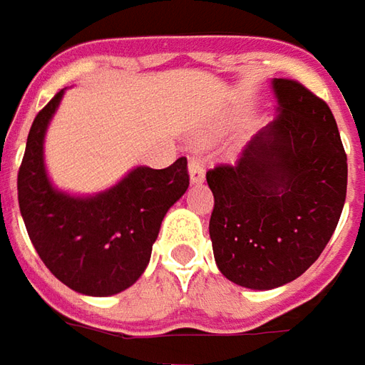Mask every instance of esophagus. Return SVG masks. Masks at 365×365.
Returning <instances> with one entry per match:
<instances>
[{
    "mask_svg": "<svg viewBox=\"0 0 365 365\" xmlns=\"http://www.w3.org/2000/svg\"><path fill=\"white\" fill-rule=\"evenodd\" d=\"M188 175H190V182H195V185L202 182L206 170H204V165L200 159H195V157H192V159L188 161Z\"/></svg>",
    "mask_w": 365,
    "mask_h": 365,
    "instance_id": "esophagus-1",
    "label": "esophagus"
}]
</instances>
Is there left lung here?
<instances>
[{"label": "left lung", "mask_w": 365, "mask_h": 365, "mask_svg": "<svg viewBox=\"0 0 365 365\" xmlns=\"http://www.w3.org/2000/svg\"><path fill=\"white\" fill-rule=\"evenodd\" d=\"M277 118L236 165L206 173L210 240L222 275L269 291L319 259L342 214L348 163L330 108L301 82L273 78Z\"/></svg>", "instance_id": "left-lung-1"}]
</instances>
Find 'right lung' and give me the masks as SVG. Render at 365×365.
<instances>
[{
  "label": "right lung",
  "mask_w": 365,
  "mask_h": 365,
  "mask_svg": "<svg viewBox=\"0 0 365 365\" xmlns=\"http://www.w3.org/2000/svg\"><path fill=\"white\" fill-rule=\"evenodd\" d=\"M63 94L54 96L31 125L17 175L19 210L38 257L54 277L76 293L110 297L145 271L165 214L187 192V157L167 169L135 167L94 196L54 188L43 145Z\"/></svg>",
  "instance_id": "1"
}]
</instances>
